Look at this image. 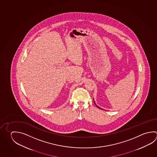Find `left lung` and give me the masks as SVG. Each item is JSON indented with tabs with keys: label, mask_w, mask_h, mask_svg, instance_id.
<instances>
[{
	"label": "left lung",
	"mask_w": 157,
	"mask_h": 157,
	"mask_svg": "<svg viewBox=\"0 0 157 157\" xmlns=\"http://www.w3.org/2000/svg\"><path fill=\"white\" fill-rule=\"evenodd\" d=\"M94 104H95V102H94ZM95 105H96V104H95ZM97 107H98V108H99V109H101V108H100V107H98V106H97Z\"/></svg>",
	"instance_id": "left-lung-1"
}]
</instances>
